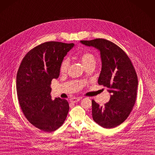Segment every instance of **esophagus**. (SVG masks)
Masks as SVG:
<instances>
[{
  "label": "esophagus",
  "mask_w": 155,
  "mask_h": 155,
  "mask_svg": "<svg viewBox=\"0 0 155 155\" xmlns=\"http://www.w3.org/2000/svg\"><path fill=\"white\" fill-rule=\"evenodd\" d=\"M81 99H82L81 97H73V98L71 99L70 101H71V102H72V103H77V102L80 101Z\"/></svg>",
  "instance_id": "obj_1"
}]
</instances>
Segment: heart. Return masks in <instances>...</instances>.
I'll return each mask as SVG.
<instances>
[{
  "label": "heart",
  "mask_w": 155,
  "mask_h": 155,
  "mask_svg": "<svg viewBox=\"0 0 155 155\" xmlns=\"http://www.w3.org/2000/svg\"><path fill=\"white\" fill-rule=\"evenodd\" d=\"M81 58L82 64L84 67L88 65L89 64H90V63L96 62V59H95V57L94 56V55L91 53H85L84 54H82L81 55ZM69 65H70L69 59L68 58H65L61 62L60 68H59V69H60V72L62 73H66L69 69Z\"/></svg>",
  "instance_id": "heart-1"
}]
</instances>
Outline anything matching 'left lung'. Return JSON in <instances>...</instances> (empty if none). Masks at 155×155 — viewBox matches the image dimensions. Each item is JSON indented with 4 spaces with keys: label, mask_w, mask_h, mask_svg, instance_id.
<instances>
[{
    "label": "left lung",
    "mask_w": 155,
    "mask_h": 155,
    "mask_svg": "<svg viewBox=\"0 0 155 155\" xmlns=\"http://www.w3.org/2000/svg\"><path fill=\"white\" fill-rule=\"evenodd\" d=\"M81 42L100 51L101 71L98 84L107 88L110 94L109 101L104 106L92 101L94 120L103 128H115L128 118L136 102L138 85L136 70L127 54L113 42L104 38Z\"/></svg>",
    "instance_id": "8db88e82"
}]
</instances>
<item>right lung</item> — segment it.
Returning a JSON list of instances; mask_svg holds the SVG:
<instances>
[{"instance_id":"1","label":"right lung","mask_w":155,"mask_h":155,"mask_svg":"<svg viewBox=\"0 0 155 155\" xmlns=\"http://www.w3.org/2000/svg\"><path fill=\"white\" fill-rule=\"evenodd\" d=\"M73 43L50 41L31 50L23 58L16 77L19 105L27 120L36 128L51 132L65 122L69 110L68 101L51 100V82L58 78L61 62Z\"/></svg>"}]
</instances>
